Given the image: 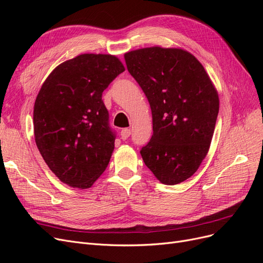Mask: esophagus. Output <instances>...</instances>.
Listing matches in <instances>:
<instances>
[{
  "instance_id": "obj_1",
  "label": "esophagus",
  "mask_w": 263,
  "mask_h": 263,
  "mask_svg": "<svg viewBox=\"0 0 263 263\" xmlns=\"http://www.w3.org/2000/svg\"><path fill=\"white\" fill-rule=\"evenodd\" d=\"M129 136H130V129H128V128L122 129V132H121V138L123 140H126Z\"/></svg>"
}]
</instances>
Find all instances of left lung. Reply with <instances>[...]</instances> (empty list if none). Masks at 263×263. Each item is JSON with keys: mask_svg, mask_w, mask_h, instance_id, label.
<instances>
[{"mask_svg": "<svg viewBox=\"0 0 263 263\" xmlns=\"http://www.w3.org/2000/svg\"><path fill=\"white\" fill-rule=\"evenodd\" d=\"M144 91L154 134L140 155L163 184L191 178L209 153L219 110L216 87L202 63L181 48L147 47L124 54Z\"/></svg>", "mask_w": 263, "mask_h": 263, "instance_id": "8db88e82", "label": "left lung"}]
</instances>
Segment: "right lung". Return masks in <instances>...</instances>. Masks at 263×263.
Wrapping results in <instances>:
<instances>
[{
	"mask_svg": "<svg viewBox=\"0 0 263 263\" xmlns=\"http://www.w3.org/2000/svg\"><path fill=\"white\" fill-rule=\"evenodd\" d=\"M125 71L116 55L83 53L55 67L34 105V135L49 169L69 186L89 189L105 171L115 134L102 93Z\"/></svg>",
	"mask_w": 263,
	"mask_h": 263,
	"instance_id": "1",
	"label": "right lung"
}]
</instances>
